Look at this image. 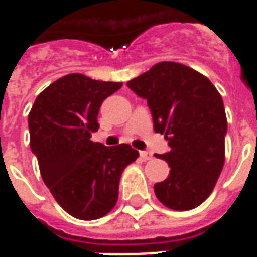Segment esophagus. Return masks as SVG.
<instances>
[{"instance_id": "34e87169", "label": "esophagus", "mask_w": 257, "mask_h": 257, "mask_svg": "<svg viewBox=\"0 0 257 257\" xmlns=\"http://www.w3.org/2000/svg\"><path fill=\"white\" fill-rule=\"evenodd\" d=\"M140 157H142L145 161H150L151 158H153L151 153H149V151H140Z\"/></svg>"}]
</instances>
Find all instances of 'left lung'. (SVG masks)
Returning a JSON list of instances; mask_svg holds the SVG:
<instances>
[{
  "instance_id": "8db88e82",
  "label": "left lung",
  "mask_w": 257,
  "mask_h": 257,
  "mask_svg": "<svg viewBox=\"0 0 257 257\" xmlns=\"http://www.w3.org/2000/svg\"><path fill=\"white\" fill-rule=\"evenodd\" d=\"M147 100L154 131L171 150L157 156L171 167L154 186L160 202L173 210H190L208 198L224 165L227 118L215 85L194 68L161 62L126 84Z\"/></svg>"
}]
</instances>
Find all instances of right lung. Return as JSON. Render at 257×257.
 <instances>
[{
    "mask_svg": "<svg viewBox=\"0 0 257 257\" xmlns=\"http://www.w3.org/2000/svg\"><path fill=\"white\" fill-rule=\"evenodd\" d=\"M122 82L67 74L37 96L29 114L30 147L42 180L68 215L95 220L115 206L121 173L139 151L92 142L103 100Z\"/></svg>",
    "mask_w": 257,
    "mask_h": 257,
    "instance_id": "right-lung-1",
    "label": "right lung"
}]
</instances>
